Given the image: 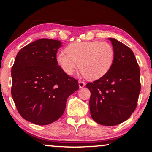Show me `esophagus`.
<instances>
[{
    "mask_svg": "<svg viewBox=\"0 0 152 152\" xmlns=\"http://www.w3.org/2000/svg\"><path fill=\"white\" fill-rule=\"evenodd\" d=\"M78 84H79V87L80 88H83V87L85 86V85H86L85 82H82V81H79Z\"/></svg>",
    "mask_w": 152,
    "mask_h": 152,
    "instance_id": "obj_1",
    "label": "esophagus"
}]
</instances>
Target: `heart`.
I'll use <instances>...</instances> for the list:
<instances>
[{
    "label": "heart",
    "mask_w": 152,
    "mask_h": 152,
    "mask_svg": "<svg viewBox=\"0 0 152 152\" xmlns=\"http://www.w3.org/2000/svg\"><path fill=\"white\" fill-rule=\"evenodd\" d=\"M56 57L61 68L72 74L77 68L89 80H97L107 74L112 68L115 54L109 43L99 41L73 42Z\"/></svg>",
    "instance_id": "b5f03b06"
}]
</instances>
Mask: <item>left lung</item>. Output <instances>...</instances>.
Wrapping results in <instances>:
<instances>
[{
	"label": "left lung",
	"instance_id": "1",
	"mask_svg": "<svg viewBox=\"0 0 152 152\" xmlns=\"http://www.w3.org/2000/svg\"><path fill=\"white\" fill-rule=\"evenodd\" d=\"M115 51L110 70L102 78L86 84L91 91V115L100 125L114 126L130 117L136 109L141 91L140 70L132 50L109 38Z\"/></svg>",
	"mask_w": 152,
	"mask_h": 152
}]
</instances>
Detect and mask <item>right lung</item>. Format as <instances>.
<instances>
[{
	"mask_svg": "<svg viewBox=\"0 0 152 152\" xmlns=\"http://www.w3.org/2000/svg\"><path fill=\"white\" fill-rule=\"evenodd\" d=\"M58 40L40 39L23 48L11 69V94L24 119L48 125L61 117L66 101L79 86L78 80L58 65Z\"/></svg>",
	"mask_w": 152,
	"mask_h": 152,
	"instance_id": "1",
	"label": "right lung"
}]
</instances>
